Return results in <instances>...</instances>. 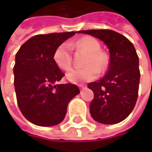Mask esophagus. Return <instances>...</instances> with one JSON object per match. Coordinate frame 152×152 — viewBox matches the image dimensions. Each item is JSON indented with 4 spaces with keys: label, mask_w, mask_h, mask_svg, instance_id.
Instances as JSON below:
<instances>
[{
    "label": "esophagus",
    "mask_w": 152,
    "mask_h": 152,
    "mask_svg": "<svg viewBox=\"0 0 152 152\" xmlns=\"http://www.w3.org/2000/svg\"><path fill=\"white\" fill-rule=\"evenodd\" d=\"M79 88H80L81 90H83V89H84L85 87H84L83 85H81V84H80V85H79Z\"/></svg>",
    "instance_id": "1"
}]
</instances>
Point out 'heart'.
Instances as JSON below:
<instances>
[{
	"instance_id": "b5f03b06",
	"label": "heart",
	"mask_w": 152,
	"mask_h": 152,
	"mask_svg": "<svg viewBox=\"0 0 152 152\" xmlns=\"http://www.w3.org/2000/svg\"><path fill=\"white\" fill-rule=\"evenodd\" d=\"M83 49L88 52L84 60L86 66L83 68H75L69 70L67 78L73 83H81L94 80L99 73L104 71L107 66V57L100 51L99 41L92 37H83L75 43H62L56 47L53 52V59L55 64L63 70H69L72 65L71 48Z\"/></svg>"
}]
</instances>
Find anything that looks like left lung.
Masks as SVG:
<instances>
[{"label":"left lung","instance_id":"obj_1","mask_svg":"<svg viewBox=\"0 0 152 152\" xmlns=\"http://www.w3.org/2000/svg\"><path fill=\"white\" fill-rule=\"evenodd\" d=\"M79 33L91 35L106 44L110 52L106 74L98 82L88 83L94 93L90 105L91 117L103 124H116L133 111L140 82L139 58L133 44L112 30H88Z\"/></svg>","mask_w":152,"mask_h":152}]
</instances>
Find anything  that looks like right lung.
I'll return each instance as SVG.
<instances>
[{
	"label": "right lung",
	"mask_w": 152,
	"mask_h": 152,
	"mask_svg": "<svg viewBox=\"0 0 152 152\" xmlns=\"http://www.w3.org/2000/svg\"><path fill=\"white\" fill-rule=\"evenodd\" d=\"M76 33L33 36L15 54L14 85L17 105L23 115L37 126L61 123L69 102L80 93L76 84H57L64 74L53 59L56 47Z\"/></svg>",
	"instance_id": "1"
}]
</instances>
